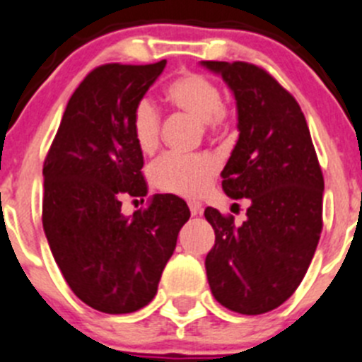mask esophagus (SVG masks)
I'll return each instance as SVG.
<instances>
[{"label": "esophagus", "instance_id": "34e87169", "mask_svg": "<svg viewBox=\"0 0 362 362\" xmlns=\"http://www.w3.org/2000/svg\"><path fill=\"white\" fill-rule=\"evenodd\" d=\"M189 209H191V214L192 216H198V214H202V204L200 202H197V200H191L189 202Z\"/></svg>", "mask_w": 362, "mask_h": 362}]
</instances>
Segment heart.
Wrapping results in <instances>:
<instances>
[{
	"label": "heart",
	"mask_w": 362,
	"mask_h": 362,
	"mask_svg": "<svg viewBox=\"0 0 362 362\" xmlns=\"http://www.w3.org/2000/svg\"><path fill=\"white\" fill-rule=\"evenodd\" d=\"M165 98L180 112L198 119L202 130L219 134L230 123V109L221 101V89L205 74L189 71L165 89ZM132 134L143 153H153L160 143V112L150 98H141L132 112ZM219 173L212 153H165L151 165V180L160 191L178 197H202Z\"/></svg>",
	"instance_id": "heart-1"
}]
</instances>
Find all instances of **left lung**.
<instances>
[{
	"mask_svg": "<svg viewBox=\"0 0 362 362\" xmlns=\"http://www.w3.org/2000/svg\"><path fill=\"white\" fill-rule=\"evenodd\" d=\"M234 90L239 141L223 191L250 204L243 225L205 209L216 241L205 259L214 298L239 314L282 305L305 276L323 228V173L305 116L288 89L255 64L204 62Z\"/></svg>",
	"mask_w": 362,
	"mask_h": 362,
	"instance_id": "obj_1",
	"label": "left lung"
}]
</instances>
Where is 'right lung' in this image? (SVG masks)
Wrapping results in <instances>:
<instances>
[{"label":"right lung","instance_id":"obj_1","mask_svg":"<svg viewBox=\"0 0 362 362\" xmlns=\"http://www.w3.org/2000/svg\"><path fill=\"white\" fill-rule=\"evenodd\" d=\"M165 60L103 64L82 80L44 158L42 227L71 291L107 314H127L157 295L165 262L191 212L182 198L153 194L134 216L123 198L148 194L132 112Z\"/></svg>","mask_w":362,"mask_h":362}]
</instances>
